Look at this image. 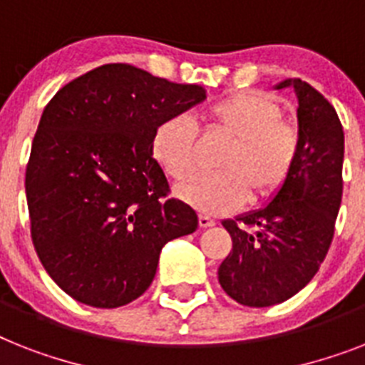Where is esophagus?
Instances as JSON below:
<instances>
[{
    "mask_svg": "<svg viewBox=\"0 0 365 365\" xmlns=\"http://www.w3.org/2000/svg\"><path fill=\"white\" fill-rule=\"evenodd\" d=\"M198 225H200L202 229H208V227H213V225H215V219L206 215V213H200V215H198Z\"/></svg>",
    "mask_w": 365,
    "mask_h": 365,
    "instance_id": "34e87169",
    "label": "esophagus"
}]
</instances>
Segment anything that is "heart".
I'll return each instance as SVG.
<instances>
[{"mask_svg": "<svg viewBox=\"0 0 365 365\" xmlns=\"http://www.w3.org/2000/svg\"><path fill=\"white\" fill-rule=\"evenodd\" d=\"M213 133L230 138L217 159L219 173L195 176L178 185V197L204 213L236 210L274 197L290 178L300 157L298 123L283 115L275 99L262 91H234L202 110ZM152 153L176 182L197 168V129L189 115L173 114L157 123Z\"/></svg>", "mask_w": 365, "mask_h": 365, "instance_id": "1", "label": "heart"}]
</instances>
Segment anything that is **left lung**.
Here are the masks:
<instances>
[{
	"label": "left lung",
	"instance_id": "left-lung-1",
	"mask_svg": "<svg viewBox=\"0 0 365 365\" xmlns=\"http://www.w3.org/2000/svg\"><path fill=\"white\" fill-rule=\"evenodd\" d=\"M289 86L302 135L294 170L268 206L223 221L232 251L219 266V283L242 306H275L313 279L341 204L345 136L336 108L300 78L283 80L277 90Z\"/></svg>",
	"mask_w": 365,
	"mask_h": 365
}]
</instances>
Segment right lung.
I'll return each mask as SVG.
<instances>
[{"label": "right lung", "instance_id": "obj_1", "mask_svg": "<svg viewBox=\"0 0 365 365\" xmlns=\"http://www.w3.org/2000/svg\"><path fill=\"white\" fill-rule=\"evenodd\" d=\"M206 99L127 63L78 76L44 106L26 168L31 240L44 269L91 307L125 306L152 285L163 245L197 230L153 159V129Z\"/></svg>", "mask_w": 365, "mask_h": 365}]
</instances>
